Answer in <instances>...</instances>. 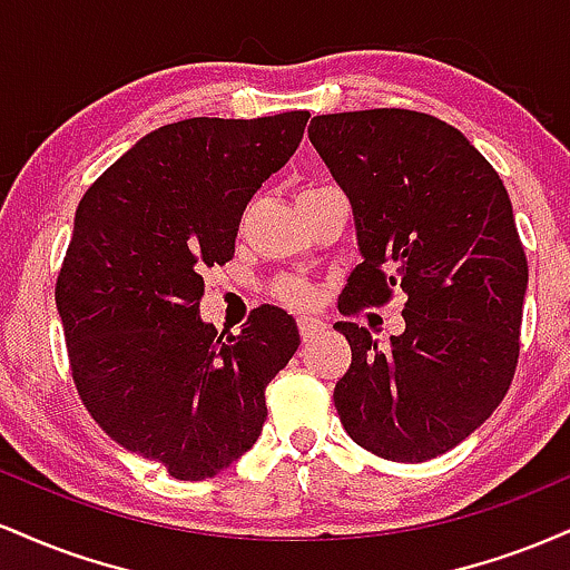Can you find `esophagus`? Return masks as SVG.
Returning a JSON list of instances; mask_svg holds the SVG:
<instances>
[{
  "label": "esophagus",
  "mask_w": 570,
  "mask_h": 570,
  "mask_svg": "<svg viewBox=\"0 0 570 570\" xmlns=\"http://www.w3.org/2000/svg\"><path fill=\"white\" fill-rule=\"evenodd\" d=\"M324 330H326V324L318 322V318H311V316L299 318V337H303L305 343H307V340H313V337L322 335Z\"/></svg>",
  "instance_id": "34e87169"
}]
</instances>
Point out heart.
Masks as SVG:
<instances>
[{
    "label": "heart",
    "instance_id": "1",
    "mask_svg": "<svg viewBox=\"0 0 570 570\" xmlns=\"http://www.w3.org/2000/svg\"><path fill=\"white\" fill-rule=\"evenodd\" d=\"M276 294L286 305H294V307H305L316 299V294H313L311 286L299 278H281L276 284Z\"/></svg>",
    "mask_w": 570,
    "mask_h": 570
}]
</instances>
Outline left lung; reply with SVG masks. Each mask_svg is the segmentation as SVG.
<instances>
[{"mask_svg": "<svg viewBox=\"0 0 570 570\" xmlns=\"http://www.w3.org/2000/svg\"><path fill=\"white\" fill-rule=\"evenodd\" d=\"M356 219L362 265L340 313L404 294L389 348L337 322L351 367L335 407L356 444L421 463L488 421L520 358L528 259L495 168L461 130L410 109L318 115L307 128Z\"/></svg>", "mask_w": 570, "mask_h": 570, "instance_id": "8db88e82", "label": "left lung"}]
</instances>
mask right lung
<instances>
[{
    "mask_svg": "<svg viewBox=\"0 0 570 570\" xmlns=\"http://www.w3.org/2000/svg\"><path fill=\"white\" fill-rule=\"evenodd\" d=\"M307 117L163 126L77 206L56 281L71 381L98 426L174 480H208L257 442L267 383L299 345L281 307H254L227 337L198 313L203 273L230 263L246 203L292 158Z\"/></svg>",
    "mask_w": 570,
    "mask_h": 570,
    "instance_id": "obj_1",
    "label": "right lung"
}]
</instances>
